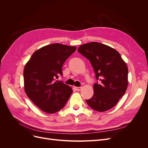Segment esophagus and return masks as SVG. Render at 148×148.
Segmentation results:
<instances>
[{
    "mask_svg": "<svg viewBox=\"0 0 148 148\" xmlns=\"http://www.w3.org/2000/svg\"><path fill=\"white\" fill-rule=\"evenodd\" d=\"M75 89H76V90H77V91H78L81 90L82 87H75Z\"/></svg>",
    "mask_w": 148,
    "mask_h": 148,
    "instance_id": "1",
    "label": "esophagus"
}]
</instances>
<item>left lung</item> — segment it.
Listing matches in <instances>:
<instances>
[{"label": "left lung", "instance_id": "left-lung-1", "mask_svg": "<svg viewBox=\"0 0 148 148\" xmlns=\"http://www.w3.org/2000/svg\"><path fill=\"white\" fill-rule=\"evenodd\" d=\"M78 51L91 62L99 83L94 84V95L86 100L98 112L114 107L128 86V67L120 53L108 46L92 42L83 44Z\"/></svg>", "mask_w": 148, "mask_h": 148}]
</instances>
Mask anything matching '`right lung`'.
Masks as SVG:
<instances>
[{
  "label": "right lung",
  "mask_w": 148,
  "mask_h": 148,
  "mask_svg": "<svg viewBox=\"0 0 148 148\" xmlns=\"http://www.w3.org/2000/svg\"><path fill=\"white\" fill-rule=\"evenodd\" d=\"M77 47L54 43L38 49L31 56L23 71L26 95L42 111L53 114L66 104L72 89L62 81V66Z\"/></svg>",
  "instance_id": "add662e5"
}]
</instances>
